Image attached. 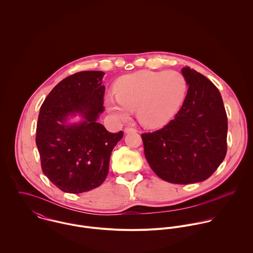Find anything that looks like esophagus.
Masks as SVG:
<instances>
[{"label": "esophagus", "instance_id": "esophagus-1", "mask_svg": "<svg viewBox=\"0 0 253 253\" xmlns=\"http://www.w3.org/2000/svg\"><path fill=\"white\" fill-rule=\"evenodd\" d=\"M135 131H137L135 128H133V127H129V126H126V128H125V133H129V132H135Z\"/></svg>", "mask_w": 253, "mask_h": 253}]
</instances>
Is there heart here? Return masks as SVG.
Segmentation results:
<instances>
[{
    "mask_svg": "<svg viewBox=\"0 0 253 253\" xmlns=\"http://www.w3.org/2000/svg\"><path fill=\"white\" fill-rule=\"evenodd\" d=\"M188 90V83L177 71H148L125 75L115 84L116 97L109 94L106 105L120 119L136 109L139 122L150 128L167 125L180 110Z\"/></svg>",
    "mask_w": 253,
    "mask_h": 253,
    "instance_id": "heart-1",
    "label": "heart"
}]
</instances>
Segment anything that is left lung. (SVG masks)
<instances>
[{
  "label": "left lung",
  "mask_w": 253,
  "mask_h": 253,
  "mask_svg": "<svg viewBox=\"0 0 253 253\" xmlns=\"http://www.w3.org/2000/svg\"><path fill=\"white\" fill-rule=\"evenodd\" d=\"M183 105L163 128L141 135L145 158L163 180L190 184L208 179L227 153V114L216 86L190 67Z\"/></svg>",
  "instance_id": "8db88e82"
}]
</instances>
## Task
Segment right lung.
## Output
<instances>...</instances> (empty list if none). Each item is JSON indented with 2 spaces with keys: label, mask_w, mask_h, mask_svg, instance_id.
I'll return each mask as SVG.
<instances>
[{
  "label": "right lung",
  "mask_w": 253,
  "mask_h": 253,
  "mask_svg": "<svg viewBox=\"0 0 253 253\" xmlns=\"http://www.w3.org/2000/svg\"><path fill=\"white\" fill-rule=\"evenodd\" d=\"M101 71H83L58 83L40 109L36 144L43 174L61 191L79 194L107 177L111 153L123 138L97 122L104 112ZM80 114V123L69 124Z\"/></svg>",
  "instance_id": "1"
}]
</instances>
